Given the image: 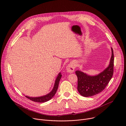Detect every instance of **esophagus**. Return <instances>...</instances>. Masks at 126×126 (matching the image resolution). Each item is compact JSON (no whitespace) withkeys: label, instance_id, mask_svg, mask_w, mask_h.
Segmentation results:
<instances>
[{"label":"esophagus","instance_id":"34e87169","mask_svg":"<svg viewBox=\"0 0 126 126\" xmlns=\"http://www.w3.org/2000/svg\"><path fill=\"white\" fill-rule=\"evenodd\" d=\"M76 67V64L75 62H71L68 65V66L66 67V70L69 73H73L75 70Z\"/></svg>","mask_w":126,"mask_h":126}]
</instances>
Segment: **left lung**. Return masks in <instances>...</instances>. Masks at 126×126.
<instances>
[{
	"mask_svg": "<svg viewBox=\"0 0 126 126\" xmlns=\"http://www.w3.org/2000/svg\"><path fill=\"white\" fill-rule=\"evenodd\" d=\"M112 55L109 64L102 72L96 75H90L80 70L76 71L78 77L77 89L83 97L94 96L101 92L111 79L114 71V53L111 48Z\"/></svg>",
	"mask_w": 126,
	"mask_h": 126,
	"instance_id": "1",
	"label": "left lung"
}]
</instances>
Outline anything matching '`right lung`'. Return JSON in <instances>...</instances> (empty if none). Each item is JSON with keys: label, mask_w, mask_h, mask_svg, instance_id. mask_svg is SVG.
<instances>
[{"label": "right lung", "mask_w": 126, "mask_h": 126, "mask_svg": "<svg viewBox=\"0 0 126 126\" xmlns=\"http://www.w3.org/2000/svg\"><path fill=\"white\" fill-rule=\"evenodd\" d=\"M61 77H62L61 73L60 72L58 74V75L56 77V79L55 81L54 85V87H53L52 90L51 91V92H49L48 94H47L45 95H44V96H40V97H29L27 96H25L27 98L31 100L32 101L35 102L43 103V102H47V101L50 100L53 97V96L55 95V94L56 93V91H57L58 88L59 81L61 78Z\"/></svg>", "instance_id": "right-lung-1"}]
</instances>
